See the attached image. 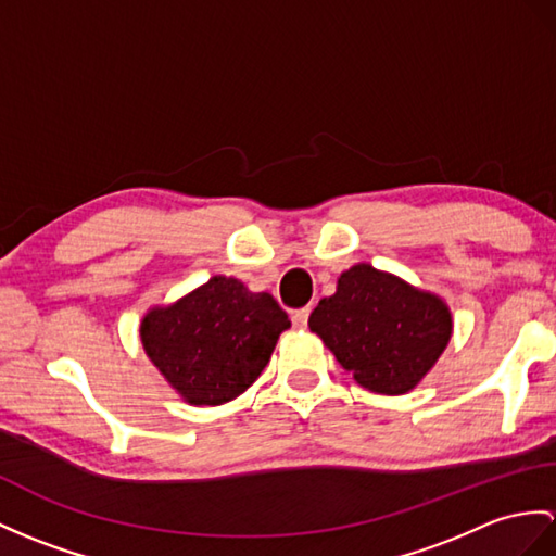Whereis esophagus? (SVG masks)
I'll list each match as a JSON object with an SVG mask.
<instances>
[{
  "mask_svg": "<svg viewBox=\"0 0 556 556\" xmlns=\"http://www.w3.org/2000/svg\"><path fill=\"white\" fill-rule=\"evenodd\" d=\"M308 316H311V306H304V308H296V311H292V323H294V328H306V325H308Z\"/></svg>",
  "mask_w": 556,
  "mask_h": 556,
  "instance_id": "obj_1",
  "label": "esophagus"
}]
</instances>
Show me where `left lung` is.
Here are the masks:
<instances>
[{
  "instance_id": "left-lung-1",
  "label": "left lung",
  "mask_w": 556,
  "mask_h": 556,
  "mask_svg": "<svg viewBox=\"0 0 556 556\" xmlns=\"http://www.w3.org/2000/svg\"><path fill=\"white\" fill-rule=\"evenodd\" d=\"M354 380L396 396L413 389L451 340V314L439 296L419 292L370 264L351 266L308 318Z\"/></svg>"
}]
</instances>
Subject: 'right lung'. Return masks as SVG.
<instances>
[{"mask_svg":"<svg viewBox=\"0 0 556 556\" xmlns=\"http://www.w3.org/2000/svg\"><path fill=\"white\" fill-rule=\"evenodd\" d=\"M288 328L274 296L214 276L176 304L153 308L141 323V342L188 403L222 405L262 375Z\"/></svg>","mask_w":556,"mask_h":556,"instance_id":"add662e5","label":"right lung"}]
</instances>
